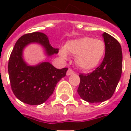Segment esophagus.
Masks as SVG:
<instances>
[{
	"label": "esophagus",
	"instance_id": "obj_1",
	"mask_svg": "<svg viewBox=\"0 0 131 131\" xmlns=\"http://www.w3.org/2000/svg\"><path fill=\"white\" fill-rule=\"evenodd\" d=\"M72 74H74V71L71 68H68L67 72H66V75L67 76H70V75H72Z\"/></svg>",
	"mask_w": 131,
	"mask_h": 131
}]
</instances>
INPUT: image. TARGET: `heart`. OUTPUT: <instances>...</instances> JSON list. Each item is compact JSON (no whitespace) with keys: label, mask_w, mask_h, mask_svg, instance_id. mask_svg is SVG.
<instances>
[{"label":"heart","mask_w":131,"mask_h":131,"mask_svg":"<svg viewBox=\"0 0 131 131\" xmlns=\"http://www.w3.org/2000/svg\"><path fill=\"white\" fill-rule=\"evenodd\" d=\"M104 41L92 37L71 40L65 45V49H60V55L67 58V53L76 56V63L83 70L88 71L95 68L101 61L105 54Z\"/></svg>","instance_id":"obj_1"}]
</instances>
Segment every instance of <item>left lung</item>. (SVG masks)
Wrapping results in <instances>:
<instances>
[{
	"label": "left lung",
	"instance_id": "8db88e82",
	"mask_svg": "<svg viewBox=\"0 0 131 131\" xmlns=\"http://www.w3.org/2000/svg\"><path fill=\"white\" fill-rule=\"evenodd\" d=\"M106 45L102 63L91 73H79L80 83L77 93L90 103H99L113 95L121 77L123 54L120 43L108 33H103Z\"/></svg>",
	"mask_w": 131,
	"mask_h": 131
}]
</instances>
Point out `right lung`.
<instances>
[{
  "label": "right lung",
  "instance_id": "obj_1",
  "mask_svg": "<svg viewBox=\"0 0 131 131\" xmlns=\"http://www.w3.org/2000/svg\"><path fill=\"white\" fill-rule=\"evenodd\" d=\"M32 42L42 44L48 55L59 52V49L51 46L46 34L40 32L25 34L18 39L13 48L8 60V71L14 95L23 103L39 105L52 94L57 83L66 76L68 68L58 69L48 62L36 66H27L22 58L23 49Z\"/></svg>",
  "mask_w": 131,
  "mask_h": 131
}]
</instances>
